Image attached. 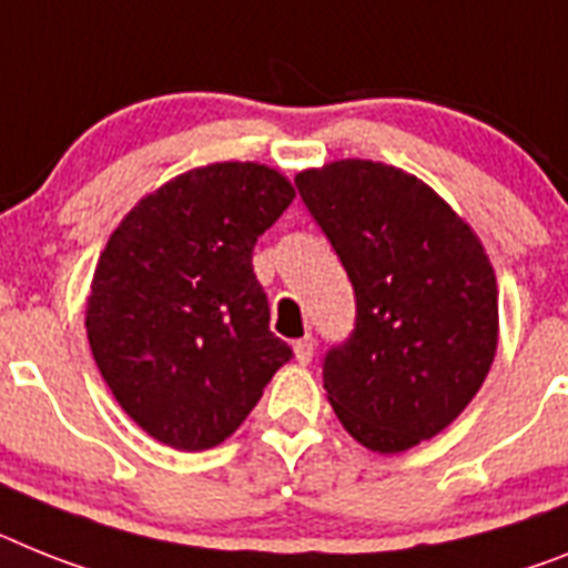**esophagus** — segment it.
Here are the masks:
<instances>
[{"instance_id": "obj_1", "label": "esophagus", "mask_w": 568, "mask_h": 568, "mask_svg": "<svg viewBox=\"0 0 568 568\" xmlns=\"http://www.w3.org/2000/svg\"><path fill=\"white\" fill-rule=\"evenodd\" d=\"M312 355H314L312 337H300V341H294V357H297L300 364H303V366L312 364Z\"/></svg>"}]
</instances>
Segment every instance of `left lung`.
<instances>
[{"label": "left lung", "mask_w": 568, "mask_h": 568, "mask_svg": "<svg viewBox=\"0 0 568 568\" xmlns=\"http://www.w3.org/2000/svg\"><path fill=\"white\" fill-rule=\"evenodd\" d=\"M355 292V328L323 357L352 438L402 454L468 407L497 355V276L468 222L416 175L332 161L294 179Z\"/></svg>", "instance_id": "left-lung-1"}]
</instances>
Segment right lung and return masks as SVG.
Masks as SVG:
<instances>
[{"label": "right lung", "mask_w": 568, "mask_h": 568, "mask_svg": "<svg viewBox=\"0 0 568 568\" xmlns=\"http://www.w3.org/2000/svg\"><path fill=\"white\" fill-rule=\"evenodd\" d=\"M292 199L271 166L207 164L141 199L109 236L89 346L123 413L161 445H222L292 361L254 274L256 240Z\"/></svg>", "instance_id": "add662e5"}]
</instances>
